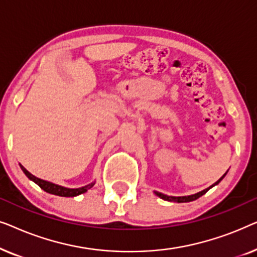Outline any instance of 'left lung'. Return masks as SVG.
Instances as JSON below:
<instances>
[{"label":"left lung","mask_w":257,"mask_h":257,"mask_svg":"<svg viewBox=\"0 0 257 257\" xmlns=\"http://www.w3.org/2000/svg\"><path fill=\"white\" fill-rule=\"evenodd\" d=\"M224 175H226V173H224L223 177L221 178V179H219V180H217V181L215 182V184L210 186L209 188L203 189V191L196 193V194H193V195H188V196H167V195H165V194H163V193H159V192H154V193H156V194H157L158 196H159V198L164 199V200H167V201H175V202H189V201H194V200L199 199L200 196L203 195V194H205V193L208 192V189L212 188L213 186H215V185L219 184V182L224 178Z\"/></svg>","instance_id":"obj_1"}]
</instances>
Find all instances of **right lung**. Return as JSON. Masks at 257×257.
Returning <instances> with one entry per match:
<instances>
[{"label": "right lung", "instance_id": "obj_1", "mask_svg": "<svg viewBox=\"0 0 257 257\" xmlns=\"http://www.w3.org/2000/svg\"><path fill=\"white\" fill-rule=\"evenodd\" d=\"M20 166H21V168H22V171L24 172V174H26L27 177L30 179V180H33L35 184H37L38 186H40L43 191H45L47 193H50V194L58 195V196H76V195L83 194V193H85L87 189H90L94 185V182H93V184L86 185V186H84V187H80V188H66V187H63V186L52 184V182L42 180V179H38L35 177V175L29 173V172H28L26 168L22 166V165H20Z\"/></svg>", "mask_w": 257, "mask_h": 257}]
</instances>
